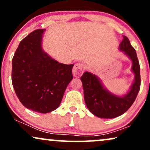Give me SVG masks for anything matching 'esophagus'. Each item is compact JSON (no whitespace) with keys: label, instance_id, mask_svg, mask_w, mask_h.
<instances>
[{"label":"esophagus","instance_id":"obj_1","mask_svg":"<svg viewBox=\"0 0 150 150\" xmlns=\"http://www.w3.org/2000/svg\"><path fill=\"white\" fill-rule=\"evenodd\" d=\"M85 71V68L82 63H76L73 68V74L75 77H79Z\"/></svg>","mask_w":150,"mask_h":150}]
</instances>
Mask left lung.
Segmentation results:
<instances>
[{"label": "left lung", "mask_w": 150, "mask_h": 150, "mask_svg": "<svg viewBox=\"0 0 150 150\" xmlns=\"http://www.w3.org/2000/svg\"><path fill=\"white\" fill-rule=\"evenodd\" d=\"M119 50L132 61L131 70L135 75L134 82L125 95L119 97L106 89L97 75L85 72L81 77L86 106L94 116L103 118H113L126 112L135 101L140 88V68L135 49L128 38L123 36Z\"/></svg>", "instance_id": "obj_1"}]
</instances>
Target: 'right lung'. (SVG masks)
<instances>
[{"instance_id":"right-lung-1","label":"right lung","mask_w":150,"mask_h":150,"mask_svg":"<svg viewBox=\"0 0 150 150\" xmlns=\"http://www.w3.org/2000/svg\"><path fill=\"white\" fill-rule=\"evenodd\" d=\"M44 32L34 30L20 42L12 61V83L24 106L46 113L59 106L74 64L58 63L43 51Z\"/></svg>"}]
</instances>
